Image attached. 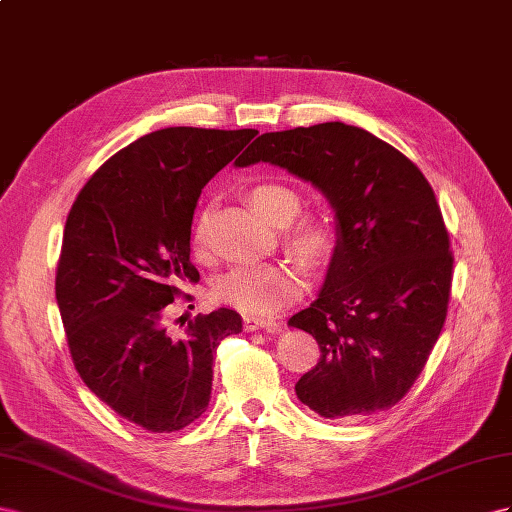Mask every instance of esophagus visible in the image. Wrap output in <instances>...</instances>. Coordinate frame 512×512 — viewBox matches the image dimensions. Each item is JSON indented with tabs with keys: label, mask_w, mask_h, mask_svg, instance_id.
<instances>
[{
	"label": "esophagus",
	"mask_w": 512,
	"mask_h": 512,
	"mask_svg": "<svg viewBox=\"0 0 512 512\" xmlns=\"http://www.w3.org/2000/svg\"><path fill=\"white\" fill-rule=\"evenodd\" d=\"M279 328L274 319H259V317H244V330L246 332H257V330H266V332H274Z\"/></svg>",
	"instance_id": "34e87169"
}]
</instances>
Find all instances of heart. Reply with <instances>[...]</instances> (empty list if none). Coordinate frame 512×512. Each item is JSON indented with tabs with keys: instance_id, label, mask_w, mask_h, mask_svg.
<instances>
[{
	"instance_id": "obj_1",
	"label": "heart",
	"mask_w": 512,
	"mask_h": 512,
	"mask_svg": "<svg viewBox=\"0 0 512 512\" xmlns=\"http://www.w3.org/2000/svg\"><path fill=\"white\" fill-rule=\"evenodd\" d=\"M248 199L255 210L274 225H289L300 212L302 199L294 188L281 182H261L251 188ZM208 214H199L193 229V244L206 240ZM289 246L309 259L324 257L332 246L330 227L321 218H302L289 231ZM302 294V274L285 261L236 266L214 283V298L246 315L270 317L296 302Z\"/></svg>"
}]
</instances>
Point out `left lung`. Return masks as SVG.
Returning <instances> with one entry per match:
<instances>
[{"label": "left lung", "instance_id": "1", "mask_svg": "<svg viewBox=\"0 0 512 512\" xmlns=\"http://www.w3.org/2000/svg\"><path fill=\"white\" fill-rule=\"evenodd\" d=\"M255 163L311 182L337 216L324 287L289 319L319 345L298 399L330 420L390 410L425 369L448 311L455 259L433 188L410 158L343 122L261 135L236 167Z\"/></svg>", "mask_w": 512, "mask_h": 512}]
</instances>
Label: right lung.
<instances>
[{
    "label": "right lung",
    "instance_id": "right-lung-1",
    "mask_svg": "<svg viewBox=\"0 0 512 512\" xmlns=\"http://www.w3.org/2000/svg\"><path fill=\"white\" fill-rule=\"evenodd\" d=\"M257 135L173 126L113 154L66 218L55 298L75 369L111 410L171 433L208 410L216 347L242 332L231 309L167 330L182 281L197 283L191 225L201 188Z\"/></svg>",
    "mask_w": 512,
    "mask_h": 512
}]
</instances>
